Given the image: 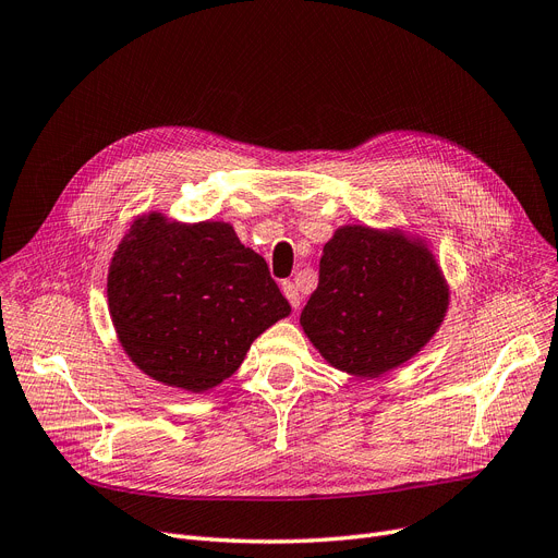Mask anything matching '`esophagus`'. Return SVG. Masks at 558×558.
Instances as JSON below:
<instances>
[{"instance_id":"esophagus-1","label":"esophagus","mask_w":558,"mask_h":558,"mask_svg":"<svg viewBox=\"0 0 558 558\" xmlns=\"http://www.w3.org/2000/svg\"><path fill=\"white\" fill-rule=\"evenodd\" d=\"M282 294H284L287 301H290V305L294 307V311H299L301 294H299V290H296V284H294V282H282Z\"/></svg>"}]
</instances>
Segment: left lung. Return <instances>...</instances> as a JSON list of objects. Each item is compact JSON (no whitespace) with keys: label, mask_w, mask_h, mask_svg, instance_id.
I'll return each instance as SVG.
<instances>
[{"label":"left lung","mask_w":558,"mask_h":558,"mask_svg":"<svg viewBox=\"0 0 558 558\" xmlns=\"http://www.w3.org/2000/svg\"><path fill=\"white\" fill-rule=\"evenodd\" d=\"M448 305L450 284L425 236L342 225L324 245L301 326L328 365L377 379L437 336Z\"/></svg>","instance_id":"8db88e82"}]
</instances>
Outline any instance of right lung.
<instances>
[{
    "label": "right lung",
    "mask_w": 558,
    "mask_h": 558,
    "mask_svg": "<svg viewBox=\"0 0 558 558\" xmlns=\"http://www.w3.org/2000/svg\"><path fill=\"white\" fill-rule=\"evenodd\" d=\"M114 333L158 384L206 393L230 379L268 326L292 313L264 257L225 220L181 222L147 211L108 268Z\"/></svg>",
    "instance_id": "1"
}]
</instances>
